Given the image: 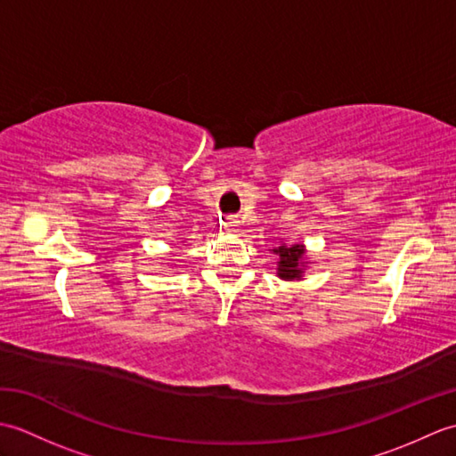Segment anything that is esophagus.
I'll return each instance as SVG.
<instances>
[{
  "label": "esophagus",
  "mask_w": 456,
  "mask_h": 456,
  "mask_svg": "<svg viewBox=\"0 0 456 456\" xmlns=\"http://www.w3.org/2000/svg\"><path fill=\"white\" fill-rule=\"evenodd\" d=\"M237 223H239V221H237V219H233V217H229V219H227V221H225V225H227V227H229V229H233V231H235V229H237V227H239V225H237Z\"/></svg>",
  "instance_id": "34e87169"
}]
</instances>
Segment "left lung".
Here are the masks:
<instances>
[{
	"label": "left lung",
	"instance_id": "obj_1",
	"mask_svg": "<svg viewBox=\"0 0 456 456\" xmlns=\"http://www.w3.org/2000/svg\"><path fill=\"white\" fill-rule=\"evenodd\" d=\"M274 253L280 255V263H278V276L284 280H294L299 278L302 274V260L304 250L299 245H292V247H278L274 248Z\"/></svg>",
	"mask_w": 456,
	"mask_h": 456
}]
</instances>
